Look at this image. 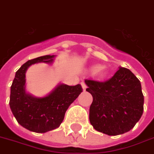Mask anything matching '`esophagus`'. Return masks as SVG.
Here are the masks:
<instances>
[{"mask_svg":"<svg viewBox=\"0 0 154 154\" xmlns=\"http://www.w3.org/2000/svg\"><path fill=\"white\" fill-rule=\"evenodd\" d=\"M81 85H82V88H83V90H84V91H85V90L87 89V85H86V84H84V82H82Z\"/></svg>","mask_w":154,"mask_h":154,"instance_id":"obj_1","label":"esophagus"}]
</instances>
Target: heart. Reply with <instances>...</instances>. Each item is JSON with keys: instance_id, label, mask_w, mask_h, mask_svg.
<instances>
[{"instance_id": "b5f03b06", "label": "heart", "mask_w": 154, "mask_h": 154, "mask_svg": "<svg viewBox=\"0 0 154 154\" xmlns=\"http://www.w3.org/2000/svg\"><path fill=\"white\" fill-rule=\"evenodd\" d=\"M100 69H101V66L98 64L94 65V66H92V67H91V70H92V71H97V70H98L97 74V75L98 78L103 79L107 75V72H106V70H100Z\"/></svg>"}]
</instances>
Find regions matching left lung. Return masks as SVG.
<instances>
[{
  "instance_id": "1",
  "label": "left lung",
  "mask_w": 154,
  "mask_h": 154,
  "mask_svg": "<svg viewBox=\"0 0 154 154\" xmlns=\"http://www.w3.org/2000/svg\"><path fill=\"white\" fill-rule=\"evenodd\" d=\"M84 82L86 91L93 98L89 120L95 130L118 136L134 128L144 111V96L140 82L133 73L119 66L107 81Z\"/></svg>"
}]
</instances>
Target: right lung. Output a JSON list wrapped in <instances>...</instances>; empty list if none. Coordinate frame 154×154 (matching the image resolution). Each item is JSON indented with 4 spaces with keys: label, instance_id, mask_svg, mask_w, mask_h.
<instances>
[{
    "label": "right lung",
    "instance_id": "right-lung-1",
    "mask_svg": "<svg viewBox=\"0 0 154 154\" xmlns=\"http://www.w3.org/2000/svg\"><path fill=\"white\" fill-rule=\"evenodd\" d=\"M56 55H46L29 60L17 71L10 88V107L22 127L37 133L59 128L70 104L83 92L80 84L69 86L60 83L48 94L35 97L26 89V72L32 65L53 64Z\"/></svg>",
    "mask_w": 154,
    "mask_h": 154
}]
</instances>
